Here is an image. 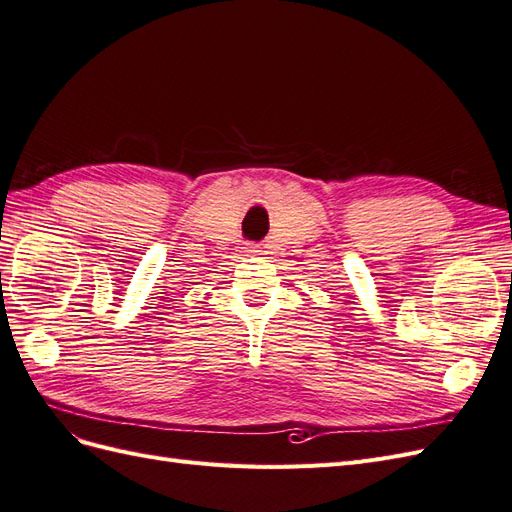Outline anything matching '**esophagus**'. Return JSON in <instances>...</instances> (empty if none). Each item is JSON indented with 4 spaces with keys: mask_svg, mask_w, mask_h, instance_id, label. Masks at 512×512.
I'll list each match as a JSON object with an SVG mask.
<instances>
[{
    "mask_svg": "<svg viewBox=\"0 0 512 512\" xmlns=\"http://www.w3.org/2000/svg\"><path fill=\"white\" fill-rule=\"evenodd\" d=\"M260 250H258V247L256 245H252V247H247V254H258Z\"/></svg>",
    "mask_w": 512,
    "mask_h": 512,
    "instance_id": "obj_1",
    "label": "esophagus"
}]
</instances>
